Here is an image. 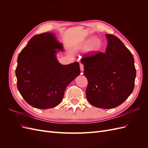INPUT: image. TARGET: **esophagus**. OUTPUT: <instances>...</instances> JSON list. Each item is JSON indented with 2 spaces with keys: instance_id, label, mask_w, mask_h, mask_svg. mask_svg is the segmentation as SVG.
Returning a JSON list of instances; mask_svg holds the SVG:
<instances>
[{
  "instance_id": "esophagus-1",
  "label": "esophagus",
  "mask_w": 148,
  "mask_h": 148,
  "mask_svg": "<svg viewBox=\"0 0 148 148\" xmlns=\"http://www.w3.org/2000/svg\"><path fill=\"white\" fill-rule=\"evenodd\" d=\"M79 66H80V70H81V71H84V66H83V64H82V63H80L79 64Z\"/></svg>"
}]
</instances>
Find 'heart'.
<instances>
[{"label":"heart","instance_id":"b5f03b06","mask_svg":"<svg viewBox=\"0 0 148 148\" xmlns=\"http://www.w3.org/2000/svg\"><path fill=\"white\" fill-rule=\"evenodd\" d=\"M102 46V41L98 38L94 37L91 39H88L83 45V47H87V51L90 52H96L99 51Z\"/></svg>","mask_w":148,"mask_h":148}]
</instances>
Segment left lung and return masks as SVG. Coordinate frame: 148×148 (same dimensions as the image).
<instances>
[{"label": "left lung", "instance_id": "obj_1", "mask_svg": "<svg viewBox=\"0 0 148 148\" xmlns=\"http://www.w3.org/2000/svg\"><path fill=\"white\" fill-rule=\"evenodd\" d=\"M105 53L83 57L84 75L88 84L86 97L98 108L120 106L132 93L136 78L132 53L117 37L106 34Z\"/></svg>", "mask_w": 148, "mask_h": 148}]
</instances>
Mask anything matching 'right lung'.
Segmentation results:
<instances>
[{"instance_id":"1","label":"right lung","mask_w":148,"mask_h":148,"mask_svg":"<svg viewBox=\"0 0 148 148\" xmlns=\"http://www.w3.org/2000/svg\"><path fill=\"white\" fill-rule=\"evenodd\" d=\"M63 49L55 34L47 32L34 36L19 53L17 88L25 101L35 108L59 105L66 86L80 73L78 62L62 65L58 61L57 53Z\"/></svg>"}]
</instances>
